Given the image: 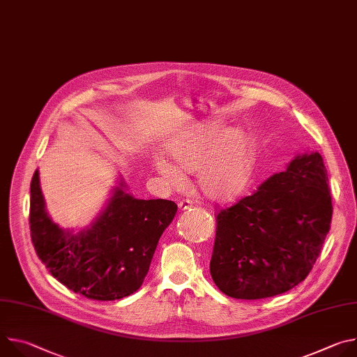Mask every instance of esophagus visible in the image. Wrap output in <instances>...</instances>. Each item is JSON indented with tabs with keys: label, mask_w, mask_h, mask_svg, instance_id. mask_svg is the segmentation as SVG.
Returning <instances> with one entry per match:
<instances>
[{
	"label": "esophagus",
	"mask_w": 357,
	"mask_h": 357,
	"mask_svg": "<svg viewBox=\"0 0 357 357\" xmlns=\"http://www.w3.org/2000/svg\"><path fill=\"white\" fill-rule=\"evenodd\" d=\"M193 208V202L190 199H183L179 202V209L181 211H188Z\"/></svg>",
	"instance_id": "obj_1"
}]
</instances>
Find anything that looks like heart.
<instances>
[{"mask_svg": "<svg viewBox=\"0 0 357 357\" xmlns=\"http://www.w3.org/2000/svg\"><path fill=\"white\" fill-rule=\"evenodd\" d=\"M175 165L158 161V172L174 186L183 183V172H197L200 190L215 200H231L243 193L254 167V144L241 131L218 123L195 124L171 142Z\"/></svg>", "mask_w": 357, "mask_h": 357, "instance_id": "1", "label": "heart"}]
</instances>
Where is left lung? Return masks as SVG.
I'll list each match as a JSON object with an SVG mask.
<instances>
[{
    "mask_svg": "<svg viewBox=\"0 0 357 357\" xmlns=\"http://www.w3.org/2000/svg\"><path fill=\"white\" fill-rule=\"evenodd\" d=\"M328 174L318 152L218 211L211 275L237 299L275 296L308 277L332 222Z\"/></svg>",
    "mask_w": 357,
    "mask_h": 357,
    "instance_id": "8db88e82",
    "label": "left lung"
}]
</instances>
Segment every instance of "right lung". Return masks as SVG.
Returning <instances> with one entry per match:
<instances>
[{"label":"right lung","instance_id":"obj_1","mask_svg":"<svg viewBox=\"0 0 357 357\" xmlns=\"http://www.w3.org/2000/svg\"><path fill=\"white\" fill-rule=\"evenodd\" d=\"M123 188L120 181L103 213L89 229L72 234L47 216L38 171L31 181L29 229L38 257L59 282L89 299L134 294L178 211L172 200L135 199Z\"/></svg>","mask_w":357,"mask_h":357}]
</instances>
